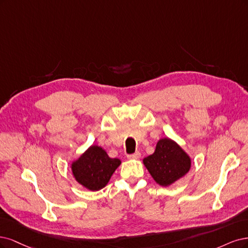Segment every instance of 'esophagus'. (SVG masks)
Wrapping results in <instances>:
<instances>
[{"label": "esophagus", "instance_id": "esophagus-1", "mask_svg": "<svg viewBox=\"0 0 248 248\" xmlns=\"http://www.w3.org/2000/svg\"><path fill=\"white\" fill-rule=\"evenodd\" d=\"M141 156V154L139 153V151H136V153L132 154V155H127L126 157L130 158V159H136V158H139Z\"/></svg>", "mask_w": 248, "mask_h": 248}]
</instances>
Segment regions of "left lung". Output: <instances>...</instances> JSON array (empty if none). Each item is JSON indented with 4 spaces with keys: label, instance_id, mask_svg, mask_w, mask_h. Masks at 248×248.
<instances>
[{
    "label": "left lung",
    "instance_id": "8db88e82",
    "mask_svg": "<svg viewBox=\"0 0 248 248\" xmlns=\"http://www.w3.org/2000/svg\"><path fill=\"white\" fill-rule=\"evenodd\" d=\"M151 176L159 186H168L188 172L190 158L174 141L165 138L156 144L155 151L143 159Z\"/></svg>",
    "mask_w": 248,
    "mask_h": 248
}]
</instances>
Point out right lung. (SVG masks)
Masks as SVG:
<instances>
[{
  "instance_id": "obj_1",
  "label": "right lung",
  "mask_w": 248,
  "mask_h": 248,
  "mask_svg": "<svg viewBox=\"0 0 248 248\" xmlns=\"http://www.w3.org/2000/svg\"><path fill=\"white\" fill-rule=\"evenodd\" d=\"M118 158H111L99 146H91L76 162L72 164L75 179L84 187L99 190L105 186L117 167Z\"/></svg>"
}]
</instances>
